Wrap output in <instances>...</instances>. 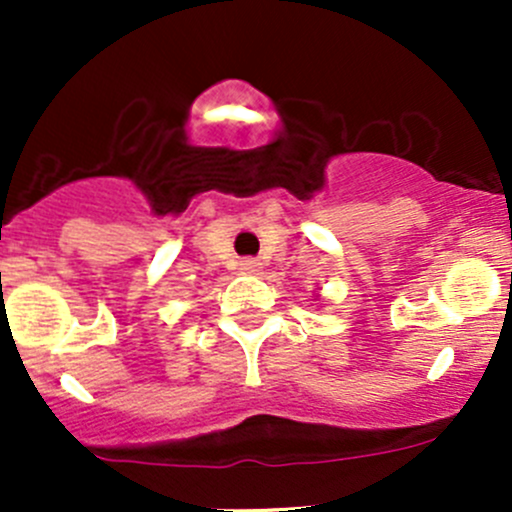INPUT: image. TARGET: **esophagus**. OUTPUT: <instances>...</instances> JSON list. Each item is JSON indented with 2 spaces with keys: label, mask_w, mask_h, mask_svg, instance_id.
I'll list each match as a JSON object with an SVG mask.
<instances>
[{
  "label": "esophagus",
  "mask_w": 512,
  "mask_h": 512,
  "mask_svg": "<svg viewBox=\"0 0 512 512\" xmlns=\"http://www.w3.org/2000/svg\"><path fill=\"white\" fill-rule=\"evenodd\" d=\"M240 270L245 272V275H257V272H260V262H257L255 257H245V260L240 262Z\"/></svg>",
  "instance_id": "esophagus-1"
}]
</instances>
